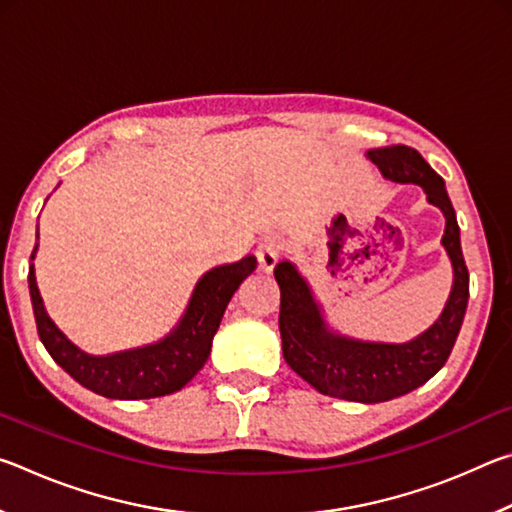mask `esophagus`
Returning <instances> with one entry per match:
<instances>
[{
  "label": "esophagus",
  "mask_w": 512,
  "mask_h": 512,
  "mask_svg": "<svg viewBox=\"0 0 512 512\" xmlns=\"http://www.w3.org/2000/svg\"><path fill=\"white\" fill-rule=\"evenodd\" d=\"M282 248H284L282 239L275 237V235L266 237L262 244L257 246V262H259V268H262L264 273L273 271L277 259H280V255H282Z\"/></svg>",
  "instance_id": "esophagus-1"
}]
</instances>
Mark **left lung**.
Returning <instances> with one entry per match:
<instances>
[{
    "label": "left lung",
    "instance_id": "8db88e82",
    "mask_svg": "<svg viewBox=\"0 0 512 512\" xmlns=\"http://www.w3.org/2000/svg\"><path fill=\"white\" fill-rule=\"evenodd\" d=\"M366 158L377 164L386 180L422 187L427 201L445 216V235L440 244L452 262L454 282L440 316L431 327L406 343L363 341L336 332L327 323L325 309L316 300L307 277L289 259L275 266V280L282 296V352L291 370L323 395L377 404L415 391L445 366L465 318L470 275L445 180L424 162L418 151L402 144L372 149Z\"/></svg>",
    "mask_w": 512,
    "mask_h": 512
}]
</instances>
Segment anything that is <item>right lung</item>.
I'll return each instance as SVG.
<instances>
[{
  "mask_svg": "<svg viewBox=\"0 0 512 512\" xmlns=\"http://www.w3.org/2000/svg\"><path fill=\"white\" fill-rule=\"evenodd\" d=\"M36 253L38 244L31 253L29 291L42 345L69 377L110 400H151L176 393L192 381L210 357L212 339L225 307L257 266V259L248 255L235 264L214 266L207 271L196 282L185 314L164 339L112 354H88L69 341L49 318L33 268Z\"/></svg>",
  "mask_w": 512,
  "mask_h": 512,
  "instance_id": "right-lung-1",
  "label": "right lung"
}]
</instances>
